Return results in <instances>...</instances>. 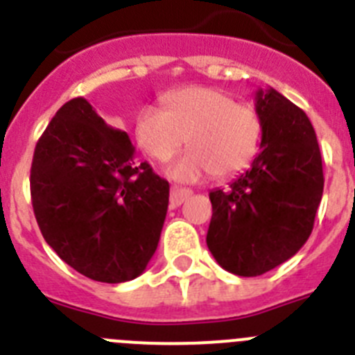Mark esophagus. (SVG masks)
I'll list each match as a JSON object with an SVG mask.
<instances>
[{
    "mask_svg": "<svg viewBox=\"0 0 355 355\" xmlns=\"http://www.w3.org/2000/svg\"><path fill=\"white\" fill-rule=\"evenodd\" d=\"M192 196V190H188V188H180V187H172L171 190V206L172 208H178L188 199V197Z\"/></svg>",
    "mask_w": 355,
    "mask_h": 355,
    "instance_id": "esophagus-1",
    "label": "esophagus"
}]
</instances>
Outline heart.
I'll return each instance as SVG.
<instances>
[{"label":"heart","mask_w":355,"mask_h":355,"mask_svg":"<svg viewBox=\"0 0 355 355\" xmlns=\"http://www.w3.org/2000/svg\"><path fill=\"white\" fill-rule=\"evenodd\" d=\"M165 106L167 110H140L135 137L156 162H167L188 140L192 147L167 167L174 181L196 183L208 174L231 178L245 171L258 153V112L247 103H236L225 90L187 87L168 94Z\"/></svg>","instance_id":"1"}]
</instances>
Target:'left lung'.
I'll use <instances>...</instances> for the list:
<instances>
[{"label":"left lung","mask_w":355,"mask_h":355,"mask_svg":"<svg viewBox=\"0 0 355 355\" xmlns=\"http://www.w3.org/2000/svg\"><path fill=\"white\" fill-rule=\"evenodd\" d=\"M259 155L229 188L209 192L213 216L206 243L216 263L256 277L299 252L313 231L324 171L311 122L275 89H258Z\"/></svg>","instance_id":"8db88e82"}]
</instances>
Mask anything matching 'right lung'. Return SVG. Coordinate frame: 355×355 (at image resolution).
I'll list each match as a JSON object with an SVG mask.
<instances>
[{"instance_id":"right-lung-1","label":"right lung","mask_w":355,"mask_h":355,"mask_svg":"<svg viewBox=\"0 0 355 355\" xmlns=\"http://www.w3.org/2000/svg\"><path fill=\"white\" fill-rule=\"evenodd\" d=\"M133 158L126 131L106 124L85 97L56 112L33 153L31 205L44 240L99 283L139 277L167 215L168 183Z\"/></svg>"}]
</instances>
